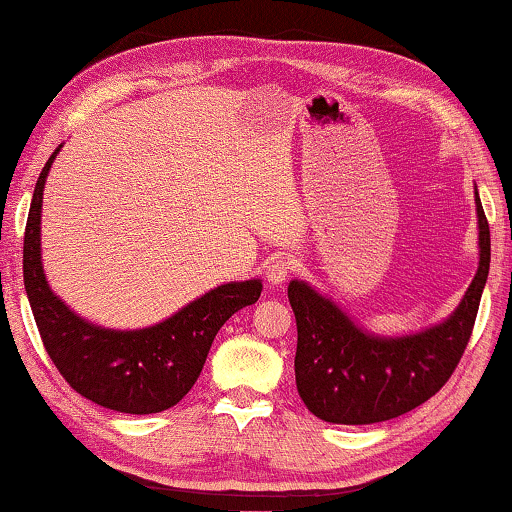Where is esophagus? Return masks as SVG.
Listing matches in <instances>:
<instances>
[{
    "mask_svg": "<svg viewBox=\"0 0 512 512\" xmlns=\"http://www.w3.org/2000/svg\"><path fill=\"white\" fill-rule=\"evenodd\" d=\"M291 270H293L291 258L274 256L272 261L265 265V277H268V281H270L272 286H279V284H284V281L288 279V274H291Z\"/></svg>",
    "mask_w": 512,
    "mask_h": 512,
    "instance_id": "obj_1",
    "label": "esophagus"
}]
</instances>
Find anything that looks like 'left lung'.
<instances>
[{"mask_svg": "<svg viewBox=\"0 0 512 512\" xmlns=\"http://www.w3.org/2000/svg\"><path fill=\"white\" fill-rule=\"evenodd\" d=\"M480 263L455 314L411 337L385 339L362 332L335 302L305 281L288 284L298 323L295 385L316 418L337 425H369L409 413L453 376L469 344L490 272V224L480 205Z\"/></svg>", "mask_w": 512, "mask_h": 512, "instance_id": "8db88e82", "label": "left lung"}]
</instances>
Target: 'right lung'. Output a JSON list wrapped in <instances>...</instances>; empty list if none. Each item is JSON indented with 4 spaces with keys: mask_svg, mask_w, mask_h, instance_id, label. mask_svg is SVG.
I'll list each match as a JSON object with an SVG mask.
<instances>
[{
    "mask_svg": "<svg viewBox=\"0 0 512 512\" xmlns=\"http://www.w3.org/2000/svg\"><path fill=\"white\" fill-rule=\"evenodd\" d=\"M59 147L36 180L22 247V274L41 342L64 381L94 404L140 416L166 411L194 388L221 325L254 305L263 284L249 279L217 286L145 330H106L73 314L50 291L41 265L43 187Z\"/></svg>",
    "mask_w": 512,
    "mask_h": 512,
    "instance_id": "add662e5",
    "label": "right lung"
}]
</instances>
